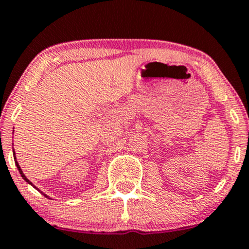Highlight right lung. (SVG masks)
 <instances>
[{
	"instance_id": "1",
	"label": "right lung",
	"mask_w": 249,
	"mask_h": 249,
	"mask_svg": "<svg viewBox=\"0 0 249 249\" xmlns=\"http://www.w3.org/2000/svg\"><path fill=\"white\" fill-rule=\"evenodd\" d=\"M16 166H17V168H18V170H19V173H20V175H22V178H23L24 179H25V181H26V182H28V183H30V184H32V183H31V182H30V181H29V179L25 178V175H24V174H23V172H22V169H20V167L18 166V163H17V162H16Z\"/></svg>"
}]
</instances>
